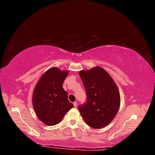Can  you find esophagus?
I'll list each match as a JSON object with an SVG mask.
<instances>
[{
	"mask_svg": "<svg viewBox=\"0 0 155 155\" xmlns=\"http://www.w3.org/2000/svg\"><path fill=\"white\" fill-rule=\"evenodd\" d=\"M73 104H74V107L76 108V107H77V105H78V103H77V102L76 101V102H74L73 103Z\"/></svg>",
	"mask_w": 155,
	"mask_h": 155,
	"instance_id": "obj_1",
	"label": "esophagus"
}]
</instances>
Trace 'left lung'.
<instances>
[{
  "label": "left lung",
  "instance_id": "left-lung-1",
  "mask_svg": "<svg viewBox=\"0 0 155 155\" xmlns=\"http://www.w3.org/2000/svg\"><path fill=\"white\" fill-rule=\"evenodd\" d=\"M79 75L87 93V103L78 107L85 123L94 128L107 126L119 109L118 88L108 72L100 67L81 71Z\"/></svg>",
  "mask_w": 155,
  "mask_h": 155
}]
</instances>
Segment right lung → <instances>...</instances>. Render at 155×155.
<instances>
[{"mask_svg": "<svg viewBox=\"0 0 155 155\" xmlns=\"http://www.w3.org/2000/svg\"><path fill=\"white\" fill-rule=\"evenodd\" d=\"M68 74L52 67L41 76L32 94V105L37 117L44 124L54 126L62 120L73 107L62 84Z\"/></svg>", "mask_w": 155, "mask_h": 155, "instance_id": "right-lung-1", "label": "right lung"}]
</instances>
